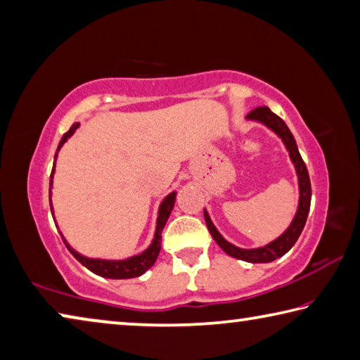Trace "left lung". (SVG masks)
I'll return each mask as SVG.
<instances>
[{
	"label": "left lung",
	"instance_id": "8db88e82",
	"mask_svg": "<svg viewBox=\"0 0 360 360\" xmlns=\"http://www.w3.org/2000/svg\"><path fill=\"white\" fill-rule=\"evenodd\" d=\"M245 120L262 122V124H264L278 135V137L282 140V143L285 145L288 156H290V161L293 162V166H295V172L298 176L300 199H298L297 214L293 217L290 226H288L285 231L279 236V238L271 240V243L266 245L257 247V249H240V247H236L234 244L228 243V240L219 233V229L215 228L214 223H212L207 210L205 209H204V219H205V223H207V228L212 234V238L215 239V243L219 244L229 257H234L238 258V260H244L249 263H269V262H274L276 258L285 255V253L292 249L293 244L297 243L300 234H302L306 219H308V212L311 205V181H309V174H308V169H306V164L303 162L302 156H300L297 141L293 139L290 129L287 127L285 122L282 121L278 115H274L268 107H258L255 110H252L250 113L245 116Z\"/></svg>",
	"mask_w": 360,
	"mask_h": 360
}]
</instances>
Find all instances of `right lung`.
<instances>
[{
	"instance_id": "obj_1",
	"label": "right lung",
	"mask_w": 360,
	"mask_h": 360,
	"mask_svg": "<svg viewBox=\"0 0 360 360\" xmlns=\"http://www.w3.org/2000/svg\"><path fill=\"white\" fill-rule=\"evenodd\" d=\"M79 127V122H75V124L70 127V131L67 134H63V137L60 140V143L57 146V153L54 156V167H52V172H51V180H49V204H51V212H52V217H54V209H52V202H51V190H52V179H54V172H56V161H57V155L60 148L63 146L65 141H67L72 135L75 134L76 129ZM175 196H176V191H172L170 194H167L166 198H164V201L159 205V210H158V219H156V229H155V238H153L151 244L148 245V249H145L143 252L137 253V255H132L129 258H124V260H102V258H89V257H84L81 255L79 252H76L72 245H70L67 240H65L63 234L60 233L62 239L65 245H67V249L70 250V253L78 260L82 266H86L89 271H92L94 274L97 276H102V278H107V279H131V278H139L143 273H146L153 264H155L156 258L159 255V250H161V239H162V229L166 226L167 219L170 215V212L174 209V204H175ZM56 221V220H54ZM57 226V225H56Z\"/></svg>"
}]
</instances>
